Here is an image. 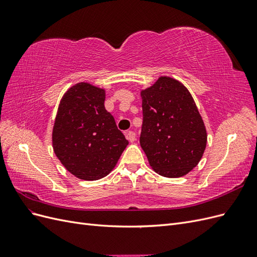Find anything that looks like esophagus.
Returning a JSON list of instances; mask_svg holds the SVG:
<instances>
[{"instance_id": "obj_1", "label": "esophagus", "mask_w": 257, "mask_h": 257, "mask_svg": "<svg viewBox=\"0 0 257 257\" xmlns=\"http://www.w3.org/2000/svg\"><path fill=\"white\" fill-rule=\"evenodd\" d=\"M126 138L128 139V141H130L131 143H134V142L136 141V134H135V132L128 131L127 133H126Z\"/></svg>"}]
</instances>
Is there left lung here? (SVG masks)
<instances>
[{"label": "left lung", "mask_w": 257, "mask_h": 257, "mask_svg": "<svg viewBox=\"0 0 257 257\" xmlns=\"http://www.w3.org/2000/svg\"><path fill=\"white\" fill-rule=\"evenodd\" d=\"M143 126L139 143L159 175L179 178L195 167L207 145V132L184 85L160 77L142 91Z\"/></svg>", "instance_id": "obj_1"}]
</instances>
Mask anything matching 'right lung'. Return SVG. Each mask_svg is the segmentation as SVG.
I'll return each instance as SVG.
<instances>
[{
    "label": "right lung",
    "mask_w": 257,
    "mask_h": 257,
    "mask_svg": "<svg viewBox=\"0 0 257 257\" xmlns=\"http://www.w3.org/2000/svg\"><path fill=\"white\" fill-rule=\"evenodd\" d=\"M105 90L87 82L65 93L52 131L57 158L82 180H98L109 174L128 145L105 109Z\"/></svg>",
    "instance_id": "1"
}]
</instances>
